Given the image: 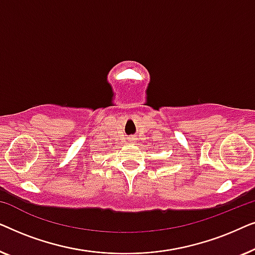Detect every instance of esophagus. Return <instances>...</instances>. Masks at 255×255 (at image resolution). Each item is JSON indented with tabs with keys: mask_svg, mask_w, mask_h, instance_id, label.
<instances>
[{
	"mask_svg": "<svg viewBox=\"0 0 255 255\" xmlns=\"http://www.w3.org/2000/svg\"><path fill=\"white\" fill-rule=\"evenodd\" d=\"M131 139H133V138H131Z\"/></svg>",
	"mask_w": 255,
	"mask_h": 255,
	"instance_id": "1",
	"label": "esophagus"
}]
</instances>
